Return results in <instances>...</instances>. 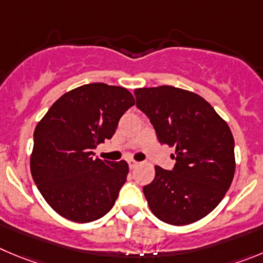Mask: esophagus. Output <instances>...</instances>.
<instances>
[{
  "label": "esophagus",
  "mask_w": 263,
  "mask_h": 263,
  "mask_svg": "<svg viewBox=\"0 0 263 263\" xmlns=\"http://www.w3.org/2000/svg\"><path fill=\"white\" fill-rule=\"evenodd\" d=\"M128 166H129V168H135L136 167V166H139V162H136V161H134V159H129L128 161Z\"/></svg>",
  "instance_id": "obj_1"
}]
</instances>
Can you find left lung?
Segmentation results:
<instances>
[{
	"label": "left lung",
	"mask_w": 263,
	"mask_h": 263,
	"mask_svg": "<svg viewBox=\"0 0 263 263\" xmlns=\"http://www.w3.org/2000/svg\"><path fill=\"white\" fill-rule=\"evenodd\" d=\"M135 96L159 143L175 148L173 170L156 166L153 181L143 188L152 213L173 226L202 219L234 179L231 129L209 102L190 90L161 85L135 89Z\"/></svg>",
	"instance_id": "obj_1"
}]
</instances>
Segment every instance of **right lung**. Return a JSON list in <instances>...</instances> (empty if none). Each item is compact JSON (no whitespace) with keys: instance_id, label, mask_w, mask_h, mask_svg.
<instances>
[{"instance_id":"obj_1","label":"right lung","mask_w":263,"mask_h":263,"mask_svg":"<svg viewBox=\"0 0 263 263\" xmlns=\"http://www.w3.org/2000/svg\"><path fill=\"white\" fill-rule=\"evenodd\" d=\"M135 105L126 88L92 83L61 96L33 134L31 174L54 212L88 223L111 210L127 180L128 163L93 158Z\"/></svg>"}]
</instances>
